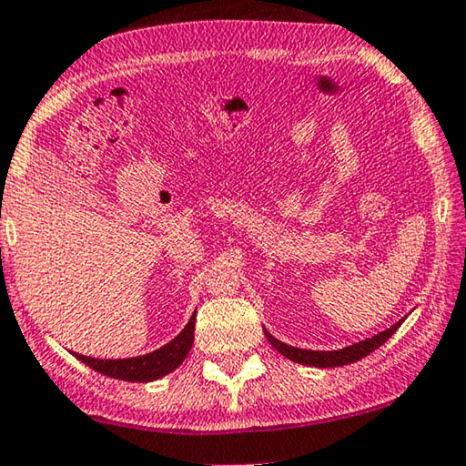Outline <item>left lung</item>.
I'll return each instance as SVG.
<instances>
[{
  "label": "left lung",
  "mask_w": 466,
  "mask_h": 466,
  "mask_svg": "<svg viewBox=\"0 0 466 466\" xmlns=\"http://www.w3.org/2000/svg\"><path fill=\"white\" fill-rule=\"evenodd\" d=\"M402 320H398L396 325L385 329L383 333L375 335V338L358 341V343H354V346H348L343 350H333V352H319V350H302V348L288 346V343L275 339L273 335L267 331V329H264V335H267V339L273 343V348L279 350V352H281L285 358H289V360L299 362V364H308V367L327 369V367H343V364H352L356 360H360V358L369 356L370 352H375L377 348H381L383 343L398 331V327L402 325Z\"/></svg>",
  "instance_id": "obj_1"
}]
</instances>
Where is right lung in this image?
Masks as SVG:
<instances>
[{
	"label": "right lung",
	"mask_w": 466,
	"mask_h": 466,
	"mask_svg": "<svg viewBox=\"0 0 466 466\" xmlns=\"http://www.w3.org/2000/svg\"><path fill=\"white\" fill-rule=\"evenodd\" d=\"M193 329H196V312L189 319V323L185 325L181 333L177 335L173 341H168L167 346H162L156 352H149L146 356L137 358H123V360H102V358H89L83 354H75V358L87 364L89 369L97 370L106 377L123 379V381H137L147 383L154 379H160L164 375L173 373V370L185 360V356L189 354L193 346Z\"/></svg>",
	"instance_id": "obj_1"
}]
</instances>
